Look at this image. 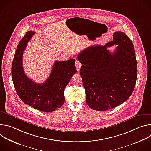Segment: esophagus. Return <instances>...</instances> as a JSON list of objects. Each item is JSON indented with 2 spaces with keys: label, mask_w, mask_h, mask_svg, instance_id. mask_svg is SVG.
<instances>
[{
  "label": "esophagus",
  "mask_w": 151,
  "mask_h": 151,
  "mask_svg": "<svg viewBox=\"0 0 151 151\" xmlns=\"http://www.w3.org/2000/svg\"><path fill=\"white\" fill-rule=\"evenodd\" d=\"M75 64H76V67L77 70L79 71V70H80V68H81V66H82V65H81V63L78 60H76Z\"/></svg>",
  "instance_id": "34e87169"
}]
</instances>
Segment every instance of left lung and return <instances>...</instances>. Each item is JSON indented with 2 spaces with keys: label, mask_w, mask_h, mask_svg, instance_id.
Returning a JSON list of instances; mask_svg holds the SVG:
<instances>
[{
  "label": "left lung",
  "mask_w": 151,
  "mask_h": 151,
  "mask_svg": "<svg viewBox=\"0 0 151 151\" xmlns=\"http://www.w3.org/2000/svg\"><path fill=\"white\" fill-rule=\"evenodd\" d=\"M118 45L111 53L107 48ZM78 59L85 90V99L93 110L114 108L132 95L137 79L134 47L124 32H116L113 40L104 45H93L82 51Z\"/></svg>",
  "instance_id": "1"
}]
</instances>
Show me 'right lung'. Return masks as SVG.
Segmentation results:
<instances>
[{
  "label": "right lung",
  "instance_id": "obj_1",
  "mask_svg": "<svg viewBox=\"0 0 151 151\" xmlns=\"http://www.w3.org/2000/svg\"><path fill=\"white\" fill-rule=\"evenodd\" d=\"M35 32H27L15 51L12 63L11 75L15 91L25 104L40 111L51 112L64 102V90L77 72L75 60L56 61L51 73L45 82L36 83L28 78L23 68V54Z\"/></svg>",
  "mask_w": 151,
  "mask_h": 151
}]
</instances>
